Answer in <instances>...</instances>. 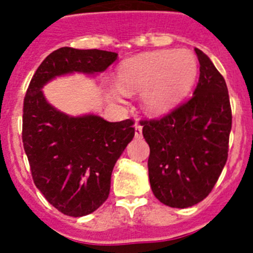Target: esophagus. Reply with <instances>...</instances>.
Segmentation results:
<instances>
[{"mask_svg":"<svg viewBox=\"0 0 253 253\" xmlns=\"http://www.w3.org/2000/svg\"><path fill=\"white\" fill-rule=\"evenodd\" d=\"M135 138H142V125L135 124Z\"/></svg>","mask_w":253,"mask_h":253,"instance_id":"34e87169","label":"esophagus"}]
</instances>
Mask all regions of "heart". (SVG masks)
Returning a JSON list of instances; mask_svg holds the SVG:
<instances>
[{
  "label": "heart",
  "mask_w": 253,
  "mask_h": 253,
  "mask_svg": "<svg viewBox=\"0 0 253 253\" xmlns=\"http://www.w3.org/2000/svg\"><path fill=\"white\" fill-rule=\"evenodd\" d=\"M198 62L189 50H154L125 59L118 72L116 99L124 92H139L144 110L153 115L167 113L193 87Z\"/></svg>",
  "instance_id": "obj_1"
}]
</instances>
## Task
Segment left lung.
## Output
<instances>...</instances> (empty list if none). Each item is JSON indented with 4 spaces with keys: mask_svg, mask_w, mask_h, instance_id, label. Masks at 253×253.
<instances>
[{
    "mask_svg": "<svg viewBox=\"0 0 253 253\" xmlns=\"http://www.w3.org/2000/svg\"><path fill=\"white\" fill-rule=\"evenodd\" d=\"M200 77L193 97L158 119L142 120L149 144L154 196L171 208L193 207L216 184L228 158L232 109L224 78L195 48Z\"/></svg>",
    "mask_w": 253,
    "mask_h": 253,
    "instance_id": "left-lung-1",
    "label": "left lung"
}]
</instances>
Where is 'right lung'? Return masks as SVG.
<instances>
[{"mask_svg":"<svg viewBox=\"0 0 253 253\" xmlns=\"http://www.w3.org/2000/svg\"><path fill=\"white\" fill-rule=\"evenodd\" d=\"M116 58L114 51L63 46L38 67L26 91L22 143L31 176L44 198L66 215H87L109 198L114 166L135 134L134 120L68 116L46 102L42 88L57 76L102 72Z\"/></svg>","mask_w":253,"mask_h":253,"instance_id":"1","label":"right lung"}]
</instances>
